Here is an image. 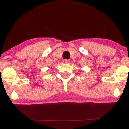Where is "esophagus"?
Instances as JSON below:
<instances>
[{
    "mask_svg": "<svg viewBox=\"0 0 129 129\" xmlns=\"http://www.w3.org/2000/svg\"><path fill=\"white\" fill-rule=\"evenodd\" d=\"M69 62H70L69 60L66 59V60H64V63H66V64H69Z\"/></svg>",
    "mask_w": 129,
    "mask_h": 129,
    "instance_id": "1",
    "label": "esophagus"
}]
</instances>
